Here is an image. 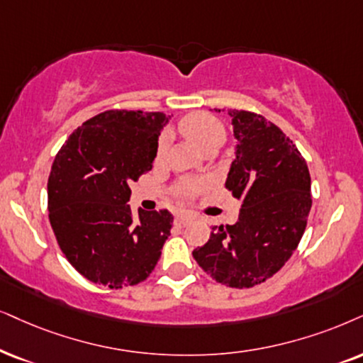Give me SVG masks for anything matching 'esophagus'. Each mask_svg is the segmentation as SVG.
<instances>
[{
  "instance_id": "1",
  "label": "esophagus",
  "mask_w": 363,
  "mask_h": 363,
  "mask_svg": "<svg viewBox=\"0 0 363 363\" xmlns=\"http://www.w3.org/2000/svg\"><path fill=\"white\" fill-rule=\"evenodd\" d=\"M191 221H192V218H191L189 214H182L181 213V214L176 216V224H177L179 228H186Z\"/></svg>"
}]
</instances>
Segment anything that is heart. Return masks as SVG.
Returning a JSON list of instances; mask_svg holds the SVG:
<instances>
[{"label":"heart","mask_w":363,"mask_h":363,"mask_svg":"<svg viewBox=\"0 0 363 363\" xmlns=\"http://www.w3.org/2000/svg\"><path fill=\"white\" fill-rule=\"evenodd\" d=\"M177 127L179 132H181L186 139L194 142L199 149H206L214 144L221 145L224 135H226L223 123L208 112H192L184 118H181ZM164 152H166V144H164V142H159L157 149H155V159H162ZM204 187L206 182L199 181V179H181L176 184V187H174V192H176L181 199H191V197H194L197 192L203 191Z\"/></svg>","instance_id":"b5f03b06"}]
</instances>
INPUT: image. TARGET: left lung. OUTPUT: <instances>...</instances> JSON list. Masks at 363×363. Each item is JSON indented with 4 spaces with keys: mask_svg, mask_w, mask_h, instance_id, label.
Returning a JSON list of instances; mask_svg holds the SVG:
<instances>
[{
    "mask_svg": "<svg viewBox=\"0 0 363 363\" xmlns=\"http://www.w3.org/2000/svg\"><path fill=\"white\" fill-rule=\"evenodd\" d=\"M238 140L226 189L241 201L238 223L213 226L197 264L218 283L251 288L283 268L303 236L311 208L306 160L290 137L259 113L229 108Z\"/></svg>",
    "mask_w": 363,
    "mask_h": 363,
    "instance_id": "left-lung-1",
    "label": "left lung"
}]
</instances>
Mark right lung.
Here are the masks:
<instances>
[{"mask_svg": "<svg viewBox=\"0 0 363 363\" xmlns=\"http://www.w3.org/2000/svg\"><path fill=\"white\" fill-rule=\"evenodd\" d=\"M166 113L105 110L72 132L48 177V218L60 250L110 290L145 281L171 235L167 209L132 213L130 182L152 169Z\"/></svg>", "mask_w": 363, "mask_h": 363, "instance_id": "add662e5", "label": "right lung"}]
</instances>
